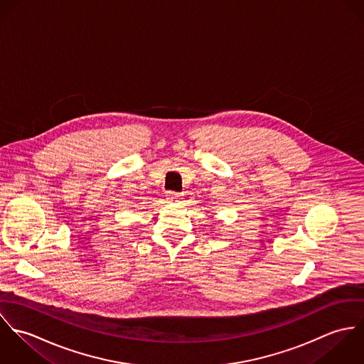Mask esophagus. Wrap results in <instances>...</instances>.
I'll return each mask as SVG.
<instances>
[{"instance_id": "1", "label": "esophagus", "mask_w": 364, "mask_h": 364, "mask_svg": "<svg viewBox=\"0 0 364 364\" xmlns=\"http://www.w3.org/2000/svg\"><path fill=\"white\" fill-rule=\"evenodd\" d=\"M166 196L172 202H178L181 199V193H176V192H166Z\"/></svg>"}]
</instances>
